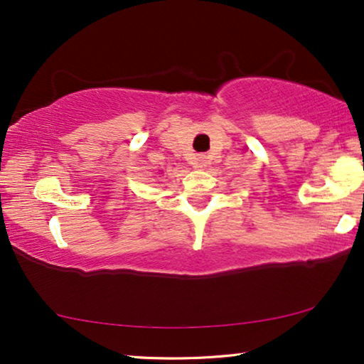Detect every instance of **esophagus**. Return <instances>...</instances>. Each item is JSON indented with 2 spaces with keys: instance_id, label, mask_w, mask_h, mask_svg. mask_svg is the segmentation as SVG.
<instances>
[{
  "instance_id": "esophagus-1",
  "label": "esophagus",
  "mask_w": 364,
  "mask_h": 364,
  "mask_svg": "<svg viewBox=\"0 0 364 364\" xmlns=\"http://www.w3.org/2000/svg\"><path fill=\"white\" fill-rule=\"evenodd\" d=\"M207 164H208L207 156H198L196 159V167H198V168H205Z\"/></svg>"
}]
</instances>
